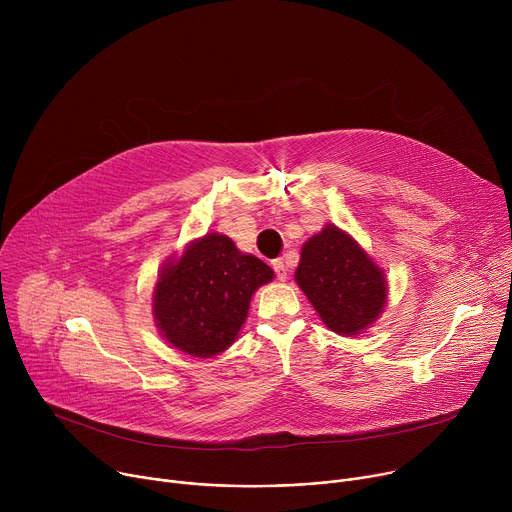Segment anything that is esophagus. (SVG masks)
Masks as SVG:
<instances>
[{"instance_id":"1","label":"esophagus","mask_w":512,"mask_h":512,"mask_svg":"<svg viewBox=\"0 0 512 512\" xmlns=\"http://www.w3.org/2000/svg\"><path fill=\"white\" fill-rule=\"evenodd\" d=\"M271 267H273V271H275V275H277L279 281H285V279H287V267H285V261H283V259L271 261Z\"/></svg>"}]
</instances>
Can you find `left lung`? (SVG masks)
Returning <instances> with one entry per match:
<instances>
[{
  "label": "left lung",
  "mask_w": 512,
  "mask_h": 512,
  "mask_svg": "<svg viewBox=\"0 0 512 512\" xmlns=\"http://www.w3.org/2000/svg\"><path fill=\"white\" fill-rule=\"evenodd\" d=\"M296 281L322 322L340 336L367 330L387 302L383 269L334 225L306 241Z\"/></svg>",
  "instance_id": "8db88e82"
}]
</instances>
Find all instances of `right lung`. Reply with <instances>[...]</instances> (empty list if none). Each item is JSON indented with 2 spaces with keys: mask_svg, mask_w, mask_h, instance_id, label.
Wrapping results in <instances>:
<instances>
[{
  "mask_svg": "<svg viewBox=\"0 0 512 512\" xmlns=\"http://www.w3.org/2000/svg\"><path fill=\"white\" fill-rule=\"evenodd\" d=\"M271 279L267 263L241 253L227 235L208 233L162 267L152 304L156 326L184 354H221L239 336L257 287Z\"/></svg>",
  "mask_w": 512,
  "mask_h": 512,
  "instance_id": "1",
  "label": "right lung"
}]
</instances>
